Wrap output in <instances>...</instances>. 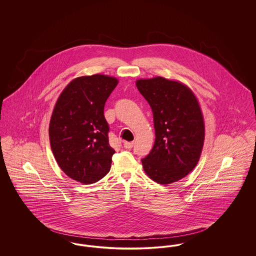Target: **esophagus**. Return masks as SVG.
Masks as SVG:
<instances>
[{
	"mask_svg": "<svg viewBox=\"0 0 256 256\" xmlns=\"http://www.w3.org/2000/svg\"><path fill=\"white\" fill-rule=\"evenodd\" d=\"M134 142H124V146L126 148H128V150H130V148L134 146Z\"/></svg>",
	"mask_w": 256,
	"mask_h": 256,
	"instance_id": "1",
	"label": "esophagus"
}]
</instances>
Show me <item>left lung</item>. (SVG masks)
Here are the masks:
<instances>
[{
  "label": "left lung",
  "instance_id": "1",
  "mask_svg": "<svg viewBox=\"0 0 256 256\" xmlns=\"http://www.w3.org/2000/svg\"><path fill=\"white\" fill-rule=\"evenodd\" d=\"M136 86L152 108L156 130L154 145L141 160L144 170L156 182H176L195 168L204 146L198 102L187 86L162 76L138 80Z\"/></svg>",
  "mask_w": 256,
  "mask_h": 256
}]
</instances>
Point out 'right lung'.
I'll return each mask as SVG.
<instances>
[{"instance_id": "right-lung-1", "label": "right lung", "mask_w": 256, "mask_h": 256, "mask_svg": "<svg viewBox=\"0 0 256 256\" xmlns=\"http://www.w3.org/2000/svg\"><path fill=\"white\" fill-rule=\"evenodd\" d=\"M117 84V78L100 74L76 78L54 106L50 148L61 170L78 182H97L110 172L115 150L110 146L104 108Z\"/></svg>"}]
</instances>
